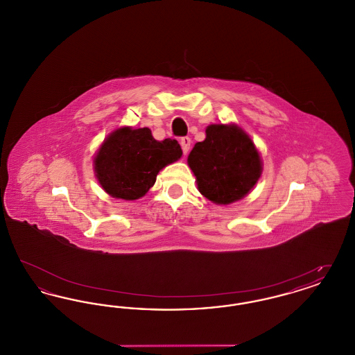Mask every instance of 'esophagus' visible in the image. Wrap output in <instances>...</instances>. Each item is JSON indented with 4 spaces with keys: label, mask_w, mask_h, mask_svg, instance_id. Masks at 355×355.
<instances>
[{
    "label": "esophagus",
    "mask_w": 355,
    "mask_h": 355,
    "mask_svg": "<svg viewBox=\"0 0 355 355\" xmlns=\"http://www.w3.org/2000/svg\"><path fill=\"white\" fill-rule=\"evenodd\" d=\"M180 144H181V148H182V152L184 154H187L189 150H190V145H191V139L189 138V137H182L181 138V141H180Z\"/></svg>",
    "instance_id": "34e87169"
}]
</instances>
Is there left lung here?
Listing matches in <instances>:
<instances>
[{"mask_svg":"<svg viewBox=\"0 0 355 355\" xmlns=\"http://www.w3.org/2000/svg\"><path fill=\"white\" fill-rule=\"evenodd\" d=\"M201 194L227 205L243 198L261 177V158L253 141L236 125H210L187 158Z\"/></svg>","mask_w":355,"mask_h":355,"instance_id":"8db88e82","label":"left lung"}]
</instances>
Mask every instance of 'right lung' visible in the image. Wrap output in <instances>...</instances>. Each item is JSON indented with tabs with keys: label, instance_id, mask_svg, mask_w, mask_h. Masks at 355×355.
I'll use <instances>...</instances> for the list:
<instances>
[{
	"label": "right lung",
	"instance_id": "1",
	"mask_svg": "<svg viewBox=\"0 0 355 355\" xmlns=\"http://www.w3.org/2000/svg\"><path fill=\"white\" fill-rule=\"evenodd\" d=\"M181 155L177 139L157 141L148 128H121L103 141L94 169L107 194L133 201L149 191L159 170Z\"/></svg>",
	"mask_w": 355,
	"mask_h": 355
}]
</instances>
